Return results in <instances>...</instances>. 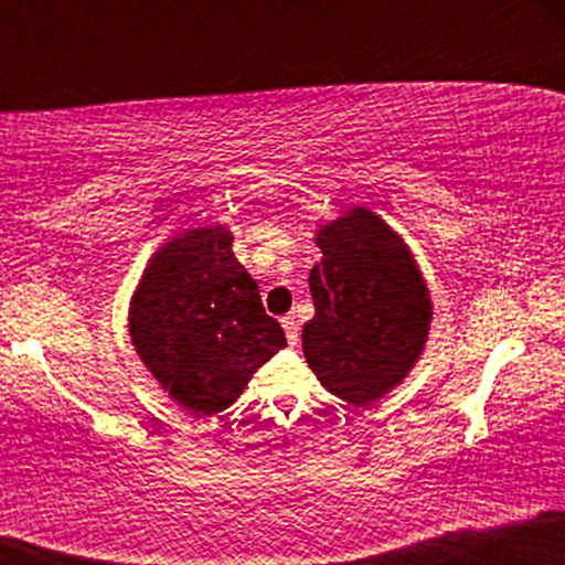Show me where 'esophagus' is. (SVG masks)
Wrapping results in <instances>:
<instances>
[{"instance_id": "1", "label": "esophagus", "mask_w": 565, "mask_h": 565, "mask_svg": "<svg viewBox=\"0 0 565 565\" xmlns=\"http://www.w3.org/2000/svg\"><path fill=\"white\" fill-rule=\"evenodd\" d=\"M281 327H284V332H287V342L295 348L297 342H300V332H297V329H300V323H297L295 316H284Z\"/></svg>"}]
</instances>
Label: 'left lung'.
<instances>
[{"label":"left lung","instance_id":"8db88e82","mask_svg":"<svg viewBox=\"0 0 565 565\" xmlns=\"http://www.w3.org/2000/svg\"><path fill=\"white\" fill-rule=\"evenodd\" d=\"M323 260L310 270L316 316L302 350L321 385L366 406L406 377L430 323V297L412 255L369 210L319 233Z\"/></svg>","mask_w":565,"mask_h":565}]
</instances>
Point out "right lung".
Segmentation results:
<instances>
[{"label":"right lung","instance_id":"1","mask_svg":"<svg viewBox=\"0 0 565 565\" xmlns=\"http://www.w3.org/2000/svg\"><path fill=\"white\" fill-rule=\"evenodd\" d=\"M231 244L220 225L174 238L148 265L129 310L142 364L199 417L228 408L255 369L287 345Z\"/></svg>","mask_w":565,"mask_h":565}]
</instances>
